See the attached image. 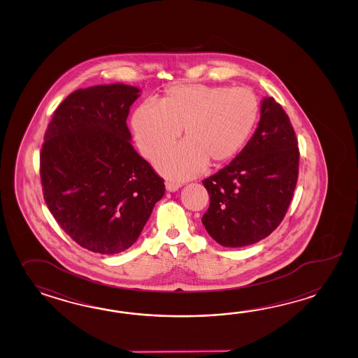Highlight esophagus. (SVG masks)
<instances>
[{
	"mask_svg": "<svg viewBox=\"0 0 358 358\" xmlns=\"http://www.w3.org/2000/svg\"><path fill=\"white\" fill-rule=\"evenodd\" d=\"M166 187H167V191H169V192H175V191L178 190L181 187V185L169 181V182L166 183Z\"/></svg>",
	"mask_w": 358,
	"mask_h": 358,
	"instance_id": "1",
	"label": "esophagus"
}]
</instances>
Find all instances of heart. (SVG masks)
Wrapping results in <instances>:
<instances>
[{
    "instance_id": "obj_1",
    "label": "heart",
    "mask_w": 358,
    "mask_h": 358,
    "mask_svg": "<svg viewBox=\"0 0 358 358\" xmlns=\"http://www.w3.org/2000/svg\"><path fill=\"white\" fill-rule=\"evenodd\" d=\"M257 115V97L248 88L180 85L166 90L155 105L138 106L132 127L149 159L169 150L182 129L185 143L155 164L169 178L186 180L207 163L215 167L230 162L247 143Z\"/></svg>"
}]
</instances>
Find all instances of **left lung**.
Listing matches in <instances>:
<instances>
[{
    "mask_svg": "<svg viewBox=\"0 0 358 358\" xmlns=\"http://www.w3.org/2000/svg\"><path fill=\"white\" fill-rule=\"evenodd\" d=\"M299 148L282 106L266 97L253 137L229 166L203 181L209 208L201 222L222 247L258 243L276 230L294 195Z\"/></svg>",
    "mask_w": 358,
    "mask_h": 358,
    "instance_id": "left-lung-1",
    "label": "left lung"
}]
</instances>
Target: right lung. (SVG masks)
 <instances>
[{"instance_id": "add662e5", "label": "right lung", "mask_w": 358, "mask_h": 358, "mask_svg": "<svg viewBox=\"0 0 358 358\" xmlns=\"http://www.w3.org/2000/svg\"><path fill=\"white\" fill-rule=\"evenodd\" d=\"M138 88L122 83L77 90L56 108L40 154L43 199L85 249L117 255L134 245L164 180L129 143Z\"/></svg>"}]
</instances>
